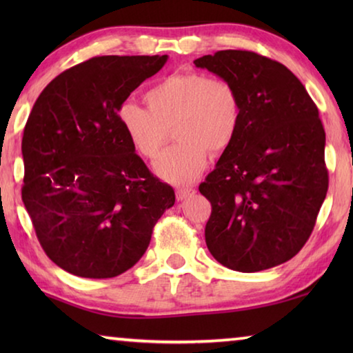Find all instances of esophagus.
I'll list each match as a JSON object with an SVG mask.
<instances>
[{"label": "esophagus", "mask_w": 353, "mask_h": 353, "mask_svg": "<svg viewBox=\"0 0 353 353\" xmlns=\"http://www.w3.org/2000/svg\"><path fill=\"white\" fill-rule=\"evenodd\" d=\"M193 193H194L193 188H179L176 191V198H177V201H183V199H187L188 196L193 194Z\"/></svg>", "instance_id": "esophagus-1"}]
</instances>
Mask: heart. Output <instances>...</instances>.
Instances as JSON below:
<instances>
[{
	"label": "heart",
	"instance_id": "1",
	"mask_svg": "<svg viewBox=\"0 0 353 353\" xmlns=\"http://www.w3.org/2000/svg\"><path fill=\"white\" fill-rule=\"evenodd\" d=\"M148 109L123 103L118 121L132 148L152 160L174 130L177 143L154 165L155 174L171 183H188L201 176L213 154L224 152L238 134L241 98L223 77L183 71L165 77L145 94Z\"/></svg>",
	"mask_w": 353,
	"mask_h": 353
}]
</instances>
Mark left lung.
<instances>
[{"label": "left lung", "mask_w": 353, "mask_h": 353, "mask_svg": "<svg viewBox=\"0 0 353 353\" xmlns=\"http://www.w3.org/2000/svg\"><path fill=\"white\" fill-rule=\"evenodd\" d=\"M240 92L241 123L199 185L210 201L205 243L240 272L291 260L312 235L328 188L325 132L302 82L272 59L225 50L194 61Z\"/></svg>", "instance_id": "left-lung-1"}]
</instances>
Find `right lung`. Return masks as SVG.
<instances>
[{
    "label": "right lung",
    "mask_w": 353,
    "mask_h": 353,
    "mask_svg": "<svg viewBox=\"0 0 353 353\" xmlns=\"http://www.w3.org/2000/svg\"><path fill=\"white\" fill-rule=\"evenodd\" d=\"M168 56H101L54 77L21 140V199L45 254L77 277L130 270L174 190L135 154L118 109Z\"/></svg>",
    "instance_id": "add662e5"
}]
</instances>
